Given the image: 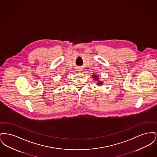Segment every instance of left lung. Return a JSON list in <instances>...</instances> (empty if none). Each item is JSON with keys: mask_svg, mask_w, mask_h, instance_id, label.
<instances>
[{"mask_svg": "<svg viewBox=\"0 0 157 157\" xmlns=\"http://www.w3.org/2000/svg\"><path fill=\"white\" fill-rule=\"evenodd\" d=\"M93 78L94 79V80H95V81H98V76L97 75H93ZM102 82H101V81H99V82H98V85H99V86H101V85H102Z\"/></svg>", "mask_w": 157, "mask_h": 157, "instance_id": "obj_1", "label": "left lung"}]
</instances>
